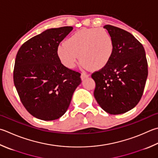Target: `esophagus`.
Masks as SVG:
<instances>
[{
	"label": "esophagus",
	"instance_id": "esophagus-1",
	"mask_svg": "<svg viewBox=\"0 0 158 158\" xmlns=\"http://www.w3.org/2000/svg\"><path fill=\"white\" fill-rule=\"evenodd\" d=\"M89 76V74H87V73H82V74H81V79L83 80H85V78H87Z\"/></svg>",
	"mask_w": 158,
	"mask_h": 158
}]
</instances>
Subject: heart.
<instances>
[{
    "label": "heart",
    "instance_id": "heart-1",
    "mask_svg": "<svg viewBox=\"0 0 158 158\" xmlns=\"http://www.w3.org/2000/svg\"><path fill=\"white\" fill-rule=\"evenodd\" d=\"M114 51L111 35L104 29H83L58 47V55L67 67L76 66L78 56L82 66L99 69L108 63Z\"/></svg>",
    "mask_w": 158,
    "mask_h": 158
}]
</instances>
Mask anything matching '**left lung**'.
<instances>
[{
  "instance_id": "8db88e82",
  "label": "left lung",
  "mask_w": 158,
  "mask_h": 158,
  "mask_svg": "<svg viewBox=\"0 0 158 158\" xmlns=\"http://www.w3.org/2000/svg\"><path fill=\"white\" fill-rule=\"evenodd\" d=\"M111 35L114 51L108 63L91 75L96 82L94 97L104 111L112 115L126 113L140 100L148 76L142 44L123 29L104 26Z\"/></svg>"
}]
</instances>
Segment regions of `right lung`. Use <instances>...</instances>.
<instances>
[{"instance_id":"obj_1","label":"right lung","mask_w":158,"mask_h":158,"mask_svg":"<svg viewBox=\"0 0 158 158\" xmlns=\"http://www.w3.org/2000/svg\"><path fill=\"white\" fill-rule=\"evenodd\" d=\"M72 27L47 29L20 47L15 60L14 82L23 105L40 120L58 119L69 108L80 73L61 63L59 44Z\"/></svg>"}]
</instances>
